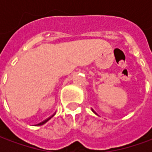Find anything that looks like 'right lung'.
<instances>
[{"mask_svg": "<svg viewBox=\"0 0 152 152\" xmlns=\"http://www.w3.org/2000/svg\"><path fill=\"white\" fill-rule=\"evenodd\" d=\"M53 115H51V116H50V117L47 118L46 120H45V121H42V122H40V123H39V124H37V125H42V124H45V123H46L47 121H49V120H50V118L52 117V116H53Z\"/></svg>", "mask_w": 152, "mask_h": 152, "instance_id": "right-lung-1", "label": "right lung"}]
</instances>
